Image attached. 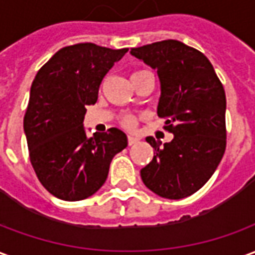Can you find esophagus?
<instances>
[{"mask_svg":"<svg viewBox=\"0 0 255 255\" xmlns=\"http://www.w3.org/2000/svg\"><path fill=\"white\" fill-rule=\"evenodd\" d=\"M138 142H139V138H136V136H133V135H129V136H128V144H129V146L138 143Z\"/></svg>","mask_w":255,"mask_h":255,"instance_id":"1","label":"esophagus"}]
</instances>
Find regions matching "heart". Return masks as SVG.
<instances>
[{"instance_id":"b5f03b06","label":"heart","mask_w":255,"mask_h":255,"mask_svg":"<svg viewBox=\"0 0 255 255\" xmlns=\"http://www.w3.org/2000/svg\"><path fill=\"white\" fill-rule=\"evenodd\" d=\"M124 124H126L127 127H133V126H135V119H133L132 116L124 117Z\"/></svg>"}]
</instances>
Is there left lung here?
Segmentation results:
<instances>
[{
  "label": "left lung",
  "mask_w": 255,
  "mask_h": 255,
  "mask_svg": "<svg viewBox=\"0 0 255 255\" xmlns=\"http://www.w3.org/2000/svg\"><path fill=\"white\" fill-rule=\"evenodd\" d=\"M129 53L158 75L157 115L173 133L164 144L146 138L155 155L140 169V177L162 198L190 197L212 177L224 155V87L206 56L180 41L155 42Z\"/></svg>",
  "instance_id": "left-lung-1"
}]
</instances>
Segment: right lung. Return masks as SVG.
Segmentation results:
<instances>
[{
    "label": "right lung",
    "mask_w": 255,
    "mask_h": 255,
    "mask_svg": "<svg viewBox=\"0 0 255 255\" xmlns=\"http://www.w3.org/2000/svg\"><path fill=\"white\" fill-rule=\"evenodd\" d=\"M127 52L78 43L60 49L36 73L24 133L36 176L54 197L71 202L91 197L104 186L113 157L127 147L122 129L89 138L83 124L102 79Z\"/></svg>",
    "instance_id": "right-lung-1"
}]
</instances>
